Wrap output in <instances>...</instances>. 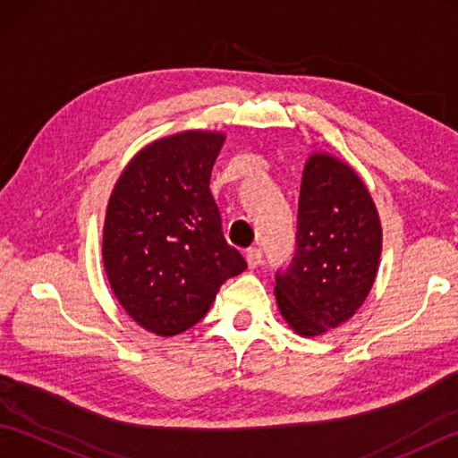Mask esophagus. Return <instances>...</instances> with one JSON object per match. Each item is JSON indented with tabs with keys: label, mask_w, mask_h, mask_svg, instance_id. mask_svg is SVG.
Masks as SVG:
<instances>
[{
	"label": "esophagus",
	"mask_w": 458,
	"mask_h": 458,
	"mask_svg": "<svg viewBox=\"0 0 458 458\" xmlns=\"http://www.w3.org/2000/svg\"><path fill=\"white\" fill-rule=\"evenodd\" d=\"M261 259H264V256H261L259 248L246 250V261H248L250 267H258L261 264Z\"/></svg>",
	"instance_id": "esophagus-1"
}]
</instances>
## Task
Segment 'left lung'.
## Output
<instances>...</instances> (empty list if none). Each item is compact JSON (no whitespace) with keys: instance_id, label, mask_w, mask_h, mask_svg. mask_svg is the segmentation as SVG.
I'll return each mask as SVG.
<instances>
[{"instance_id":"8db88e82","label":"left lung","mask_w":458,"mask_h":458,"mask_svg":"<svg viewBox=\"0 0 458 458\" xmlns=\"http://www.w3.org/2000/svg\"><path fill=\"white\" fill-rule=\"evenodd\" d=\"M382 228L358 174L315 153L301 179L295 254L276 274L281 315L297 335L317 336L352 317L374 285Z\"/></svg>"}]
</instances>
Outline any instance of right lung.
Segmentation results:
<instances>
[{
	"label": "right lung",
	"instance_id": "right-lung-1",
	"mask_svg": "<svg viewBox=\"0 0 458 458\" xmlns=\"http://www.w3.org/2000/svg\"><path fill=\"white\" fill-rule=\"evenodd\" d=\"M222 133L184 131L151 143L125 167L104 222V267L128 315L174 336L208 313L220 285L246 269L222 232L210 173Z\"/></svg>",
	"mask_w": 458,
	"mask_h": 458
}]
</instances>
